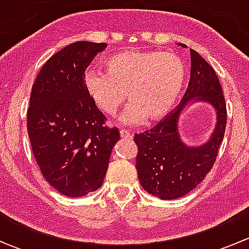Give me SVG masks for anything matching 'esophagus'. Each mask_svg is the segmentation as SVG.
Segmentation results:
<instances>
[{
	"label": "esophagus",
	"mask_w": 249,
	"mask_h": 249,
	"mask_svg": "<svg viewBox=\"0 0 249 249\" xmlns=\"http://www.w3.org/2000/svg\"><path fill=\"white\" fill-rule=\"evenodd\" d=\"M120 136L123 137V139H125V140H131L132 139V135L130 134L129 131H127V130H120Z\"/></svg>",
	"instance_id": "1"
}]
</instances>
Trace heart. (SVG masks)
I'll return each mask as SVG.
<instances>
[{"label":"heart","instance_id":"obj_1","mask_svg":"<svg viewBox=\"0 0 249 249\" xmlns=\"http://www.w3.org/2000/svg\"><path fill=\"white\" fill-rule=\"evenodd\" d=\"M106 73L88 71V94L106 114L117 113L126 99L131 101L120 120L137 125L164 118L177 102L187 71L183 60L171 52H124L105 62Z\"/></svg>","mask_w":249,"mask_h":249}]
</instances>
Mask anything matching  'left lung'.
Wrapping results in <instances>:
<instances>
[{
  "mask_svg": "<svg viewBox=\"0 0 249 249\" xmlns=\"http://www.w3.org/2000/svg\"><path fill=\"white\" fill-rule=\"evenodd\" d=\"M179 46L187 48L185 44ZM190 80L182 101L150 130L135 135L139 147L136 170L145 192L161 200H175L192 192L214 165L227 126V104L219 79L210 64L190 49ZM194 101L208 102L217 114L215 131L201 146L190 147L180 140L178 119Z\"/></svg>",
  "mask_w": 249,
  "mask_h": 249,
  "instance_id": "obj_1",
  "label": "left lung"
}]
</instances>
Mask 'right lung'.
<instances>
[{
	"label": "right lung",
	"instance_id": "obj_1",
	"mask_svg": "<svg viewBox=\"0 0 249 249\" xmlns=\"http://www.w3.org/2000/svg\"><path fill=\"white\" fill-rule=\"evenodd\" d=\"M106 43L79 41L62 48L43 65L32 87L27 132L44 178L70 197L102 185L110 152L120 139L105 125L84 85L85 70Z\"/></svg>",
	"mask_w": 249,
	"mask_h": 249
}]
</instances>
